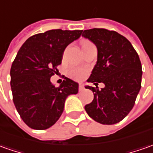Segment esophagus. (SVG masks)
<instances>
[{
	"mask_svg": "<svg viewBox=\"0 0 153 153\" xmlns=\"http://www.w3.org/2000/svg\"><path fill=\"white\" fill-rule=\"evenodd\" d=\"M79 91H83L84 90V84H82V83L79 84Z\"/></svg>",
	"mask_w": 153,
	"mask_h": 153,
	"instance_id": "1",
	"label": "esophagus"
}]
</instances>
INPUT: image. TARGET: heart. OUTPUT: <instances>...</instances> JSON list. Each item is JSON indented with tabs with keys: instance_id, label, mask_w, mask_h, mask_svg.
I'll return each mask as SVG.
<instances>
[{
	"instance_id": "heart-1",
	"label": "heart",
	"mask_w": 153,
	"mask_h": 153,
	"mask_svg": "<svg viewBox=\"0 0 153 153\" xmlns=\"http://www.w3.org/2000/svg\"><path fill=\"white\" fill-rule=\"evenodd\" d=\"M90 42H85L83 43V46L87 45V44H90ZM85 74H86V71H85V69H82V68H72L69 71L70 76L72 77L73 79H83L85 77Z\"/></svg>"
}]
</instances>
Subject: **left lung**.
<instances>
[{
	"label": "left lung",
	"mask_w": 153,
	"mask_h": 153,
	"mask_svg": "<svg viewBox=\"0 0 153 153\" xmlns=\"http://www.w3.org/2000/svg\"><path fill=\"white\" fill-rule=\"evenodd\" d=\"M82 36L97 48V62L88 82L105 87L86 86L94 93L85 106L87 114L100 124L120 122L131 111L142 85V63L131 43L115 31L85 30Z\"/></svg>",
	"instance_id": "left-lung-1"
}]
</instances>
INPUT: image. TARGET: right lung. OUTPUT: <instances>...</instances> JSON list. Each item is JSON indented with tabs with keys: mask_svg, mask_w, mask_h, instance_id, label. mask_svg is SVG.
<instances>
[{
	"mask_svg": "<svg viewBox=\"0 0 153 153\" xmlns=\"http://www.w3.org/2000/svg\"><path fill=\"white\" fill-rule=\"evenodd\" d=\"M83 30H49L29 37L16 56L11 68L13 102L29 127L45 130L59 120L65 100L76 94L79 84L64 78L59 87L50 78L62 63L64 49L79 38Z\"/></svg>",
	"mask_w": 153,
	"mask_h": 153,
	"instance_id": "1",
	"label": "right lung"
}]
</instances>
